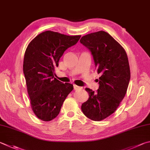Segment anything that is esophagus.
Here are the masks:
<instances>
[{
  "label": "esophagus",
  "mask_w": 150,
  "mask_h": 150,
  "mask_svg": "<svg viewBox=\"0 0 150 150\" xmlns=\"http://www.w3.org/2000/svg\"><path fill=\"white\" fill-rule=\"evenodd\" d=\"M73 88H74L75 91H79V90H82L83 89V87L77 86V85H75V84L73 85Z\"/></svg>",
  "instance_id": "34e87169"
}]
</instances>
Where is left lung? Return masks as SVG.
Here are the masks:
<instances>
[{
	"label": "left lung",
	"instance_id": "1",
	"mask_svg": "<svg viewBox=\"0 0 150 150\" xmlns=\"http://www.w3.org/2000/svg\"><path fill=\"white\" fill-rule=\"evenodd\" d=\"M80 42L91 52L101 75L96 93L85 88L89 98L81 110L90 119L100 121L115 112L126 94L130 79L129 59L122 46L103 31L84 35Z\"/></svg>",
	"mask_w": 150,
	"mask_h": 150
}]
</instances>
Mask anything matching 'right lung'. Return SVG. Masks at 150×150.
Segmentation results:
<instances>
[{
  "mask_svg": "<svg viewBox=\"0 0 150 150\" xmlns=\"http://www.w3.org/2000/svg\"><path fill=\"white\" fill-rule=\"evenodd\" d=\"M81 37L47 31L35 37L26 48L23 73L31 109L40 120L50 121L56 118L73 91V84L54 78V68L58 66L64 52L75 45Z\"/></svg>",
  "mask_w": 150,
  "mask_h": 150,
  "instance_id": "obj_1",
  "label": "right lung"
}]
</instances>
